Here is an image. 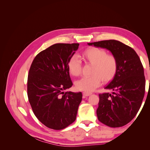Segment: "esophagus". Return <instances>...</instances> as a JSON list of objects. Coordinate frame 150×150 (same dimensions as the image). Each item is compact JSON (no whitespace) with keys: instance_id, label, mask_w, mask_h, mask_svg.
Masks as SVG:
<instances>
[{"instance_id":"obj_1","label":"esophagus","mask_w":150,"mask_h":150,"mask_svg":"<svg viewBox=\"0 0 150 150\" xmlns=\"http://www.w3.org/2000/svg\"><path fill=\"white\" fill-rule=\"evenodd\" d=\"M83 94L84 96H90V95H91L92 93H86V92H84V93H83Z\"/></svg>"}]
</instances>
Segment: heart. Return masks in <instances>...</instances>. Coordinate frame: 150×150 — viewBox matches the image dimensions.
<instances>
[{
    "mask_svg": "<svg viewBox=\"0 0 150 150\" xmlns=\"http://www.w3.org/2000/svg\"><path fill=\"white\" fill-rule=\"evenodd\" d=\"M83 59L93 65L89 77H83L75 82L76 88L86 93L92 92L101 84L110 82L116 76L118 64L116 57L108 54L105 50L99 47H90L81 54ZM67 69L71 75L78 76L81 73V64L78 56H72L67 61Z\"/></svg>",
    "mask_w": 150,
    "mask_h": 150,
    "instance_id": "obj_1",
    "label": "heart"
}]
</instances>
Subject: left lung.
Wrapping results in <instances>:
<instances>
[{"label": "left lung", "instance_id": "left-lung-1", "mask_svg": "<svg viewBox=\"0 0 150 150\" xmlns=\"http://www.w3.org/2000/svg\"><path fill=\"white\" fill-rule=\"evenodd\" d=\"M109 50L117 61L116 76L105 89L112 94H99L98 119L112 128L128 124L137 115L144 98L145 78L142 63L133 49L116 40L88 43Z\"/></svg>", "mask_w": 150, "mask_h": 150}]
</instances>
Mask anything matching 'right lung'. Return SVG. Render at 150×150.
<instances>
[{"label": "right lung", "mask_w": 150, "mask_h": 150, "mask_svg": "<svg viewBox=\"0 0 150 150\" xmlns=\"http://www.w3.org/2000/svg\"><path fill=\"white\" fill-rule=\"evenodd\" d=\"M79 44H55L39 52L29 71L28 96L37 118L47 128L62 129L76 118L82 93L64 92L72 86L67 61Z\"/></svg>", "instance_id": "add662e5"}]
</instances>
